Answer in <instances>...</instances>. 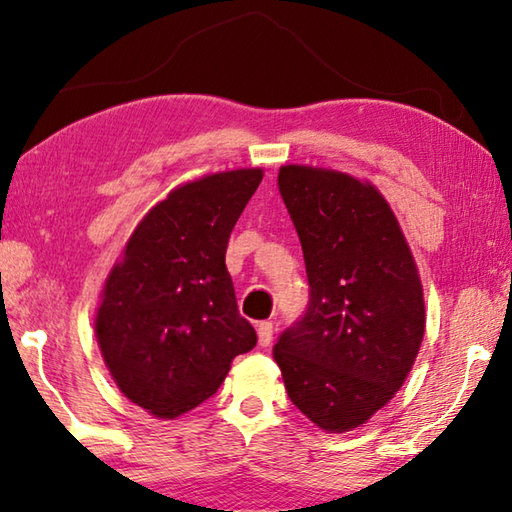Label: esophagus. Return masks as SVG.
I'll return each mask as SVG.
<instances>
[{
	"instance_id": "obj_1",
	"label": "esophagus",
	"mask_w": 512,
	"mask_h": 512,
	"mask_svg": "<svg viewBox=\"0 0 512 512\" xmlns=\"http://www.w3.org/2000/svg\"><path fill=\"white\" fill-rule=\"evenodd\" d=\"M256 333H258V344L270 346L272 344V335H274L272 321H261V324L256 326Z\"/></svg>"
}]
</instances>
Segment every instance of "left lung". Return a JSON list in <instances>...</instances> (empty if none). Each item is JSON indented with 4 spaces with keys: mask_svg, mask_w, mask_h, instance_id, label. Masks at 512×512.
I'll list each match as a JSON object with an SVG mask.
<instances>
[{
    "mask_svg": "<svg viewBox=\"0 0 512 512\" xmlns=\"http://www.w3.org/2000/svg\"><path fill=\"white\" fill-rule=\"evenodd\" d=\"M279 191L306 258L310 303L274 360L303 416L328 434L353 432L416 362L425 335L418 267L389 202L366 179L288 164Z\"/></svg>",
    "mask_w": 512,
    "mask_h": 512,
    "instance_id": "left-lung-1",
    "label": "left lung"
}]
</instances>
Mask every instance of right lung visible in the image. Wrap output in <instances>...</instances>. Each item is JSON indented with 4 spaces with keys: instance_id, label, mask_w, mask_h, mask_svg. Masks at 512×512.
Returning a JSON list of instances; mask_svg holds the SVG:
<instances>
[{
    "instance_id": "obj_1",
    "label": "right lung",
    "mask_w": 512,
    "mask_h": 512,
    "mask_svg": "<svg viewBox=\"0 0 512 512\" xmlns=\"http://www.w3.org/2000/svg\"><path fill=\"white\" fill-rule=\"evenodd\" d=\"M261 179L263 168H236L179 184L143 215L107 274L96 342L116 387L150 416L202 405L233 357L256 346L224 256Z\"/></svg>"
}]
</instances>
